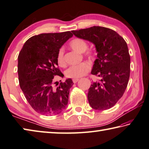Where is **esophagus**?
Returning a JSON list of instances; mask_svg holds the SVG:
<instances>
[{
  "label": "esophagus",
  "mask_w": 149,
  "mask_h": 149,
  "mask_svg": "<svg viewBox=\"0 0 149 149\" xmlns=\"http://www.w3.org/2000/svg\"><path fill=\"white\" fill-rule=\"evenodd\" d=\"M79 80V79H72L73 83H76Z\"/></svg>",
  "instance_id": "obj_1"
}]
</instances>
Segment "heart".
Instances as JSON below:
<instances>
[{"label": "heart", "instance_id": "heart-1", "mask_svg": "<svg viewBox=\"0 0 149 149\" xmlns=\"http://www.w3.org/2000/svg\"><path fill=\"white\" fill-rule=\"evenodd\" d=\"M70 47L74 49L78 53L82 54L85 52V56L89 59H92L95 57V54L92 50H86L88 48V43L85 40L80 39V38H75L71 40L69 44ZM57 62L59 66L64 67L66 65V61L64 56V49L61 48L59 49L57 55ZM90 69V65L88 63L83 62L77 65L72 66L66 70L65 72L66 76L69 78L77 79L83 77L85 75Z\"/></svg>", "mask_w": 149, "mask_h": 149}]
</instances>
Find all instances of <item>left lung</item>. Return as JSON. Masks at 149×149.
Instances as JSON below:
<instances>
[{
    "label": "left lung",
    "instance_id": "1",
    "mask_svg": "<svg viewBox=\"0 0 149 149\" xmlns=\"http://www.w3.org/2000/svg\"><path fill=\"white\" fill-rule=\"evenodd\" d=\"M72 32L94 44L97 53L91 74L101 80L93 82L88 89L90 105L97 110L109 109L123 96L129 82L130 57L127 42L117 32L101 26Z\"/></svg>",
    "mask_w": 149,
    "mask_h": 149
}]
</instances>
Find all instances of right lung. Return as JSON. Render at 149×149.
I'll return each mask as SVG.
<instances>
[{
  "label": "right lung",
  "instance_id": "obj_1",
  "mask_svg": "<svg viewBox=\"0 0 149 149\" xmlns=\"http://www.w3.org/2000/svg\"><path fill=\"white\" fill-rule=\"evenodd\" d=\"M73 36L70 31L41 33L26 40L18 57L19 84L26 100L42 115H56L66 109L71 79L54 86L55 75L63 77L57 68V55L64 43ZM58 85V84H57Z\"/></svg>",
  "mask_w": 149,
  "mask_h": 149
}]
</instances>
